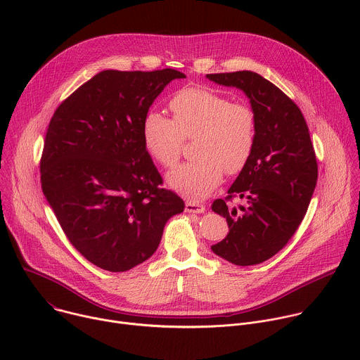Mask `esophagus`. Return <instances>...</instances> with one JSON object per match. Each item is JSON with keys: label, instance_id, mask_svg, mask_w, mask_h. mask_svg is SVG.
Instances as JSON below:
<instances>
[{"label": "esophagus", "instance_id": "34e87169", "mask_svg": "<svg viewBox=\"0 0 360 360\" xmlns=\"http://www.w3.org/2000/svg\"><path fill=\"white\" fill-rule=\"evenodd\" d=\"M185 211L191 214H203L205 212V205L193 200H186L185 203Z\"/></svg>", "mask_w": 360, "mask_h": 360}]
</instances>
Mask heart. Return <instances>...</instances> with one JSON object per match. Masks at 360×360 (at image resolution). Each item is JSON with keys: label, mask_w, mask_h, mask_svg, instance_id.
Returning <instances> with one entry per match:
<instances>
[{"label": "heart", "mask_w": 360, "mask_h": 360, "mask_svg": "<svg viewBox=\"0 0 360 360\" xmlns=\"http://www.w3.org/2000/svg\"><path fill=\"white\" fill-rule=\"evenodd\" d=\"M174 120L158 111H148L142 120V142L153 161L174 167L184 138H192L193 161L167 175L171 189L200 200L224 179L240 172L249 162L256 143V115L243 102L207 86L182 88L169 99Z\"/></svg>", "instance_id": "1"}]
</instances>
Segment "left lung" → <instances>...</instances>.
Returning <instances> with one entry per match:
<instances>
[{
    "mask_svg": "<svg viewBox=\"0 0 360 360\" xmlns=\"http://www.w3.org/2000/svg\"><path fill=\"white\" fill-rule=\"evenodd\" d=\"M207 78L243 91L256 115L252 157L229 195L212 203L229 232L211 248L233 265H258L289 242L309 207L318 181L309 129L295 102L262 75L236 71ZM232 197L243 202L239 209L230 207Z\"/></svg>",
    "mask_w": 360,
    "mask_h": 360,
    "instance_id": "8db88e82",
    "label": "left lung"
}]
</instances>
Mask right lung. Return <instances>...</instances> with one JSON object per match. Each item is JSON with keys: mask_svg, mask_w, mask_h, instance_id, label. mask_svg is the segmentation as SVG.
Here are the masks:
<instances>
[{"mask_svg": "<svg viewBox=\"0 0 360 360\" xmlns=\"http://www.w3.org/2000/svg\"><path fill=\"white\" fill-rule=\"evenodd\" d=\"M185 74L101 71L54 112L41 158V186L63 231L91 264L125 272L157 250L184 200L142 142V120L164 88Z\"/></svg>", "mask_w": 360, "mask_h": 360, "instance_id": "add662e5", "label": "right lung"}]
</instances>
